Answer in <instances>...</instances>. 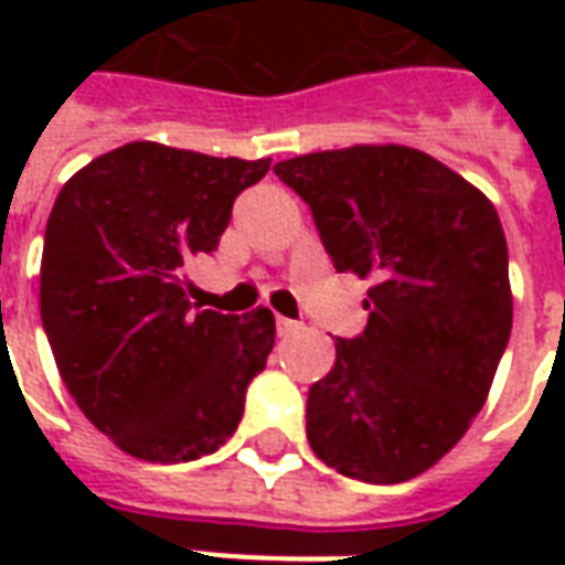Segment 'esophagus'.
<instances>
[{"instance_id": "obj_1", "label": "esophagus", "mask_w": 565, "mask_h": 565, "mask_svg": "<svg viewBox=\"0 0 565 565\" xmlns=\"http://www.w3.org/2000/svg\"><path fill=\"white\" fill-rule=\"evenodd\" d=\"M299 327H302V323H299V320L281 318V315H278V318H275V330H278V335H290V332H296V330H299Z\"/></svg>"}]
</instances>
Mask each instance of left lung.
<instances>
[{"label": "left lung", "mask_w": 565, "mask_h": 565, "mask_svg": "<svg viewBox=\"0 0 565 565\" xmlns=\"http://www.w3.org/2000/svg\"><path fill=\"white\" fill-rule=\"evenodd\" d=\"M311 209L335 271L372 278L369 323L311 384L308 445L335 472L399 484L481 412L511 335L509 247L490 199L403 145L275 166Z\"/></svg>", "instance_id": "8db88e82"}]
</instances>
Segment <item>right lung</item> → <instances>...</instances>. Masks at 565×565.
Returning a JSON list of instances; mask_svg holds the SVG:
<instances>
[{
  "label": "right lung",
  "instance_id": "1",
  "mask_svg": "<svg viewBox=\"0 0 565 565\" xmlns=\"http://www.w3.org/2000/svg\"><path fill=\"white\" fill-rule=\"evenodd\" d=\"M266 172L269 160L132 141L87 162L56 196L44 332L72 399L129 457L199 460L242 420L275 318L196 311L184 266L217 250L235 196Z\"/></svg>",
  "mask_w": 565,
  "mask_h": 565
}]
</instances>
